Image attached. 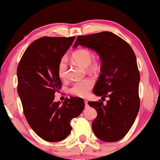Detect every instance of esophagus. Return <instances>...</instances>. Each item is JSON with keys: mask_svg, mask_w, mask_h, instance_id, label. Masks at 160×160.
<instances>
[{"mask_svg": "<svg viewBox=\"0 0 160 160\" xmlns=\"http://www.w3.org/2000/svg\"><path fill=\"white\" fill-rule=\"evenodd\" d=\"M84 103H85V107H88V101L87 100H84Z\"/></svg>", "mask_w": 160, "mask_h": 160, "instance_id": "34e87169", "label": "esophagus"}]
</instances>
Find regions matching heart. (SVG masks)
Segmentation results:
<instances>
[{
    "label": "heart",
    "instance_id": "b5f03b06",
    "mask_svg": "<svg viewBox=\"0 0 160 160\" xmlns=\"http://www.w3.org/2000/svg\"><path fill=\"white\" fill-rule=\"evenodd\" d=\"M72 59L74 62L82 65L84 68L90 67V70H95L97 68L96 63L92 64V53L91 51L87 49H79L76 50L72 54ZM58 76L62 79H64L68 76V61L66 57H63L59 61L58 64ZM93 85V81L91 78H85V79L78 81L75 82L70 88V92L74 95L79 96V97H85L89 93L90 89Z\"/></svg>",
    "mask_w": 160,
    "mask_h": 160
}]
</instances>
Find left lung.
<instances>
[{
    "instance_id": "8db88e82",
    "label": "left lung",
    "mask_w": 160,
    "mask_h": 160,
    "mask_svg": "<svg viewBox=\"0 0 160 160\" xmlns=\"http://www.w3.org/2000/svg\"><path fill=\"white\" fill-rule=\"evenodd\" d=\"M78 46L95 51L102 60L101 74L93 93L103 102H88L97 111L92 123L95 135L104 142L119 141L134 123L139 110L140 75L137 58L129 44L110 32L77 37L73 48Z\"/></svg>"
}]
</instances>
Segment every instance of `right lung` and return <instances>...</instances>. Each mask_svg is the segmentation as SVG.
Segmentation results:
<instances>
[{
    "mask_svg": "<svg viewBox=\"0 0 160 160\" xmlns=\"http://www.w3.org/2000/svg\"><path fill=\"white\" fill-rule=\"evenodd\" d=\"M76 37H42L27 47L17 69L18 93L23 113L38 137L58 142L70 135V121L84 108L80 97L70 96L62 104L55 92L62 88L58 64Z\"/></svg>",
    "mask_w": 160,
    "mask_h": 160,
    "instance_id": "1",
    "label": "right lung"
}]
</instances>
